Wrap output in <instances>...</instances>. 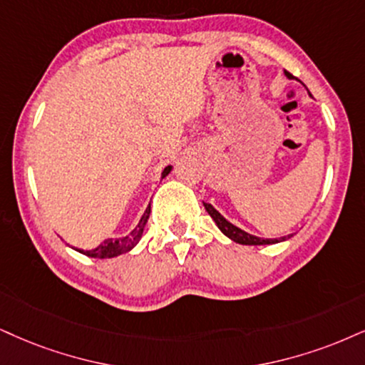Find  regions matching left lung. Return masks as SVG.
<instances>
[{
  "mask_svg": "<svg viewBox=\"0 0 365 365\" xmlns=\"http://www.w3.org/2000/svg\"><path fill=\"white\" fill-rule=\"evenodd\" d=\"M286 76L287 78H292V76L287 73L286 71ZM205 210L208 211V215L211 218H213V222L217 223V227L222 230L223 235H227L230 240L237 242V244H242V245H271V244H277V242H282V240H287V238H291L292 235H287V237H282V238H260V237H255V235H250V233H247L242 230V228L235 227V225L228 222L227 218L223 217L222 213H218L217 210L213 208L210 203H205Z\"/></svg>",
  "mask_w": 365,
  "mask_h": 365,
  "instance_id": "obj_1",
  "label": "left lung"
}]
</instances>
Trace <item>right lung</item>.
<instances>
[{
	"label": "right lung",
	"instance_id": "right-lung-1",
	"mask_svg": "<svg viewBox=\"0 0 365 365\" xmlns=\"http://www.w3.org/2000/svg\"><path fill=\"white\" fill-rule=\"evenodd\" d=\"M170 170H173V165H168V168L162 170V179H164ZM148 215H150V205L147 206L145 213L142 215L140 222L137 223V227H135L128 235L118 237V238H106L101 245H98L96 249L93 250H81V249H76V250L81 252V254L88 255V257H94V259H111V257H116V255L127 254V252L132 250L133 247L140 242L143 228H145V223L148 220Z\"/></svg>",
	"mask_w": 365,
	"mask_h": 365
}]
</instances>
